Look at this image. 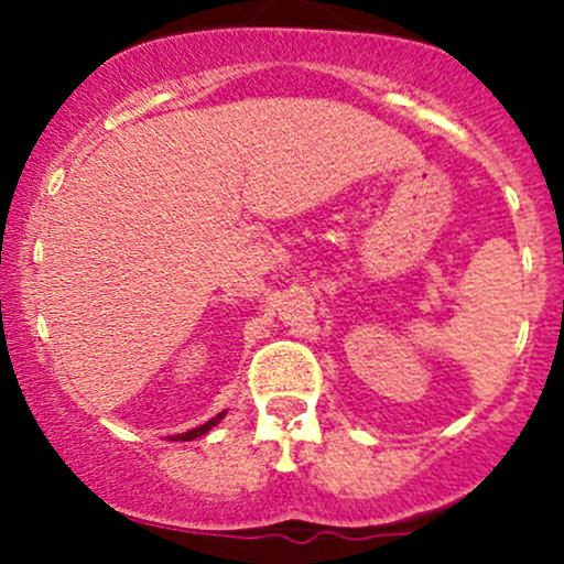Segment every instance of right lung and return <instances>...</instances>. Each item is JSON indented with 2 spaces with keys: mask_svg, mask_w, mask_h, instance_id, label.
<instances>
[{
  "mask_svg": "<svg viewBox=\"0 0 564 564\" xmlns=\"http://www.w3.org/2000/svg\"><path fill=\"white\" fill-rule=\"evenodd\" d=\"M226 417V412H220V414H215L213 420H207V423L204 425H198V429H191V431H185V434H176V436H172V440H176V442H191V440H196V436H204L207 434L209 429H213V425H218L220 420Z\"/></svg>",
  "mask_w": 564,
  "mask_h": 564,
  "instance_id": "right-lung-1",
  "label": "right lung"
}]
</instances>
